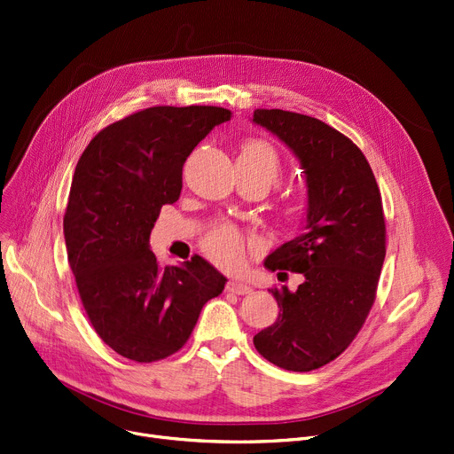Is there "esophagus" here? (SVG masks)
<instances>
[{
  "mask_svg": "<svg viewBox=\"0 0 454 454\" xmlns=\"http://www.w3.org/2000/svg\"><path fill=\"white\" fill-rule=\"evenodd\" d=\"M227 291L234 293V294H251L253 287L247 286V284H243V282H234L232 280V282L227 284Z\"/></svg>",
  "mask_w": 454,
  "mask_h": 454,
  "instance_id": "esophagus-1",
  "label": "esophagus"
}]
</instances>
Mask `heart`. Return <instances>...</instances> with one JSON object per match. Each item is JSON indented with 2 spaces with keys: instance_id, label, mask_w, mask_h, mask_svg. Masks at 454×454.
Masks as SVG:
<instances>
[{
  "instance_id": "heart-1",
  "label": "heart",
  "mask_w": 454,
  "mask_h": 454,
  "mask_svg": "<svg viewBox=\"0 0 454 454\" xmlns=\"http://www.w3.org/2000/svg\"><path fill=\"white\" fill-rule=\"evenodd\" d=\"M238 163H246L258 170L269 185L278 182L282 174L280 156L270 144L262 139H251L243 145ZM201 251L216 267L236 270L246 262V238L232 225H220L201 239Z\"/></svg>"
}]
</instances>
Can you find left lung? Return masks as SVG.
<instances>
[{
    "label": "left lung",
    "instance_id": "obj_1",
    "mask_svg": "<svg viewBox=\"0 0 454 454\" xmlns=\"http://www.w3.org/2000/svg\"><path fill=\"white\" fill-rule=\"evenodd\" d=\"M253 121L293 151L307 182L303 232L263 262L301 284L270 289L280 315L253 341L270 364L305 372L340 356L374 303L386 258L381 196L364 153L327 123L280 109H256Z\"/></svg>",
    "mask_w": 454,
    "mask_h": 454
}]
</instances>
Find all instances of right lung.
<instances>
[{
    "label": "right lung",
    "instance_id": "add662e5",
    "mask_svg": "<svg viewBox=\"0 0 454 454\" xmlns=\"http://www.w3.org/2000/svg\"><path fill=\"white\" fill-rule=\"evenodd\" d=\"M229 120L222 107H151L99 130L76 165L63 216L68 265L94 331L123 358L180 351L225 287L198 254L160 267L149 238L161 207L180 198L189 154Z\"/></svg>",
    "mask_w": 454,
    "mask_h": 454
}]
</instances>
